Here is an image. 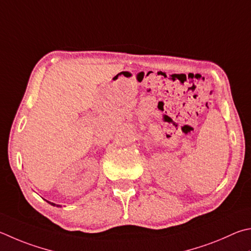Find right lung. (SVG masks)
Here are the masks:
<instances>
[{
	"mask_svg": "<svg viewBox=\"0 0 251 251\" xmlns=\"http://www.w3.org/2000/svg\"><path fill=\"white\" fill-rule=\"evenodd\" d=\"M49 204H51V205H53V206H54V205H56V204H53V203H51V202H48ZM57 206H58V205H57Z\"/></svg>",
	"mask_w": 251,
	"mask_h": 251,
	"instance_id": "add662e5",
	"label": "right lung"
}]
</instances>
